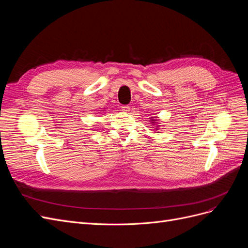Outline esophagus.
Segmentation results:
<instances>
[{
  "label": "esophagus",
  "mask_w": 248,
  "mask_h": 248,
  "mask_svg": "<svg viewBox=\"0 0 248 248\" xmlns=\"http://www.w3.org/2000/svg\"><path fill=\"white\" fill-rule=\"evenodd\" d=\"M121 108H122V111L125 112V114H128V112L130 111V108L128 106H123V107H121Z\"/></svg>",
  "instance_id": "obj_1"
}]
</instances>
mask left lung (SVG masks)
I'll return each instance as SVG.
<instances>
[{
  "instance_id": "left-lung-1",
  "label": "left lung",
  "mask_w": 248,
  "mask_h": 248,
  "mask_svg": "<svg viewBox=\"0 0 248 248\" xmlns=\"http://www.w3.org/2000/svg\"><path fill=\"white\" fill-rule=\"evenodd\" d=\"M150 121H151L152 124L156 125V126H155V130H159V126H160V125H157V124H159L158 120H157V119L154 118V117H151V118H150Z\"/></svg>"
}]
</instances>
